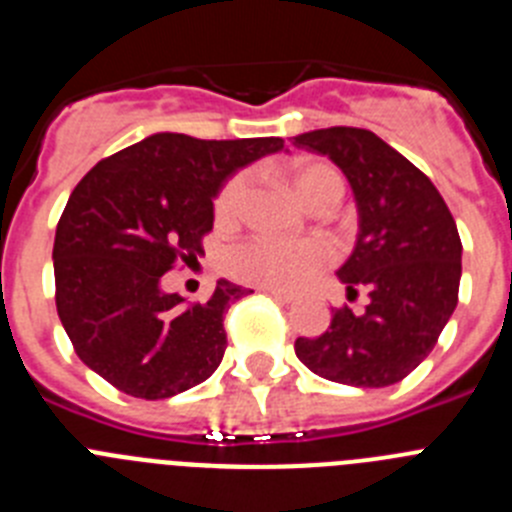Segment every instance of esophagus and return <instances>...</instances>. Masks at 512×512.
<instances>
[{
    "mask_svg": "<svg viewBox=\"0 0 512 512\" xmlns=\"http://www.w3.org/2000/svg\"><path fill=\"white\" fill-rule=\"evenodd\" d=\"M264 292L271 297V300L282 302V305H289V302H295V295H287V292H279V289H264Z\"/></svg>",
    "mask_w": 512,
    "mask_h": 512,
    "instance_id": "34e87169",
    "label": "esophagus"
}]
</instances>
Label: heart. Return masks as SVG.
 Returning a JSON list of instances; mask_svg holds the SVG:
<instances>
[{
	"instance_id": "b5f03b06",
	"label": "heart",
	"mask_w": 512,
	"mask_h": 512,
	"mask_svg": "<svg viewBox=\"0 0 512 512\" xmlns=\"http://www.w3.org/2000/svg\"><path fill=\"white\" fill-rule=\"evenodd\" d=\"M287 176L310 210L330 212L341 205L346 182L336 166L325 161H295L287 166ZM248 184H251V176L246 171H238L220 187L215 197L217 223L230 225L241 217ZM330 259L333 253L323 241H274L266 235H253L225 251L223 266L238 282L279 289V292H295L305 287L315 274H320L330 264Z\"/></svg>"
}]
</instances>
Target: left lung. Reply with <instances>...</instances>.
Instances as JSON below:
<instances>
[{
	"label": "left lung",
	"mask_w": 512,
	"mask_h": 512,
	"mask_svg": "<svg viewBox=\"0 0 512 512\" xmlns=\"http://www.w3.org/2000/svg\"><path fill=\"white\" fill-rule=\"evenodd\" d=\"M346 174L359 207V238L338 269L348 297L364 289L356 315L333 310L318 338H297L295 354L318 377L351 387H390L431 354L459 302L461 238L433 182L364 128H325L295 138Z\"/></svg>",
	"instance_id": "left-lung-1"
}]
</instances>
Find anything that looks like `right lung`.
Returning a JSON list of instances; mask_svg holds the SVG:
<instances>
[{
	"instance_id": "obj_1",
	"label": "right lung",
	"mask_w": 512,
	"mask_h": 512,
	"mask_svg": "<svg viewBox=\"0 0 512 512\" xmlns=\"http://www.w3.org/2000/svg\"><path fill=\"white\" fill-rule=\"evenodd\" d=\"M282 138H151L102 158L71 192L56 228V310L84 364L140 400H166L212 377L223 318L251 289L220 279L207 302L166 295L161 277L205 256L212 197Z\"/></svg>"
}]
</instances>
